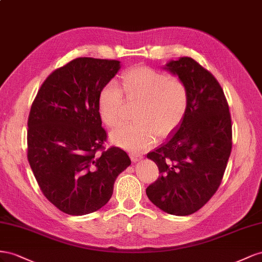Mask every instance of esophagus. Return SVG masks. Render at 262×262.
<instances>
[{"mask_svg": "<svg viewBox=\"0 0 262 262\" xmlns=\"http://www.w3.org/2000/svg\"><path fill=\"white\" fill-rule=\"evenodd\" d=\"M129 157H130V159H132L133 162H137V161H139L140 159H143V155L135 154V152L129 154Z\"/></svg>", "mask_w": 262, "mask_h": 262, "instance_id": "1", "label": "esophagus"}]
</instances>
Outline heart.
I'll return each mask as SVG.
<instances>
[{
	"instance_id": "obj_1",
	"label": "heart",
	"mask_w": 262,
	"mask_h": 262,
	"mask_svg": "<svg viewBox=\"0 0 262 262\" xmlns=\"http://www.w3.org/2000/svg\"><path fill=\"white\" fill-rule=\"evenodd\" d=\"M122 88L129 100H140L135 118L112 132L111 139L126 150L140 152L150 148L157 135L164 138L181 125L189 106V90L178 77L149 67H136L122 77ZM114 82L104 85L99 94V114L108 127L122 121L124 94Z\"/></svg>"
}]
</instances>
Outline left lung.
<instances>
[{"mask_svg": "<svg viewBox=\"0 0 262 262\" xmlns=\"http://www.w3.org/2000/svg\"><path fill=\"white\" fill-rule=\"evenodd\" d=\"M164 69L185 82L189 106L166 143L147 155L160 176L146 194L163 212L185 216L199 211L219 189L231 151V119L219 81L194 59L181 57Z\"/></svg>", "mask_w": 262, "mask_h": 262, "instance_id": "1", "label": "left lung"}]
</instances>
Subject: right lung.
Wrapping results in <instances>:
<instances>
[{"label":"right lung","mask_w":262,"mask_h":262,"mask_svg":"<svg viewBox=\"0 0 262 262\" xmlns=\"http://www.w3.org/2000/svg\"><path fill=\"white\" fill-rule=\"evenodd\" d=\"M121 68L117 60L81 57L51 72L28 116L27 158L41 192L58 210L85 215L110 201L130 164L123 149L104 148L98 99Z\"/></svg>","instance_id":"obj_1"}]
</instances>
